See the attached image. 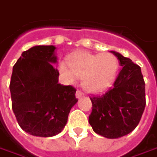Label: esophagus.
Returning <instances> with one entry per match:
<instances>
[{"label": "esophagus", "instance_id": "1", "mask_svg": "<svg viewBox=\"0 0 157 157\" xmlns=\"http://www.w3.org/2000/svg\"><path fill=\"white\" fill-rule=\"evenodd\" d=\"M84 96V94H83V92H82V91H76V93H75V97H76V98L77 99H80L82 98V97Z\"/></svg>", "mask_w": 157, "mask_h": 157}]
</instances>
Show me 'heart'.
<instances>
[{"mask_svg": "<svg viewBox=\"0 0 157 157\" xmlns=\"http://www.w3.org/2000/svg\"><path fill=\"white\" fill-rule=\"evenodd\" d=\"M68 66L60 63L59 71L69 82L75 77L83 80V86L89 92H102L109 87L115 77L118 68L117 58L111 53L93 55L78 52L68 59Z\"/></svg>", "mask_w": 157, "mask_h": 157, "instance_id": "heart-1", "label": "heart"}]
</instances>
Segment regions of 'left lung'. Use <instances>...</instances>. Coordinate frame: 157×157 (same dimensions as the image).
<instances>
[{
	"label": "left lung",
	"instance_id": "obj_1",
	"mask_svg": "<svg viewBox=\"0 0 157 157\" xmlns=\"http://www.w3.org/2000/svg\"><path fill=\"white\" fill-rule=\"evenodd\" d=\"M111 53L122 68L112 88L90 98L92 110L88 121L97 134L118 139L133 131L140 123L145 107V89L140 67L118 52Z\"/></svg>",
	"mask_w": 157,
	"mask_h": 157
}]
</instances>
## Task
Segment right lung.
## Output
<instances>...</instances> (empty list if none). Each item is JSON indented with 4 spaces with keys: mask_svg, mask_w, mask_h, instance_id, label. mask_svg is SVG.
Listing matches in <instances>:
<instances>
[{
    "mask_svg": "<svg viewBox=\"0 0 157 157\" xmlns=\"http://www.w3.org/2000/svg\"><path fill=\"white\" fill-rule=\"evenodd\" d=\"M54 45H36L22 52L12 69L10 83L12 110L29 135L52 137L65 128L77 102L75 89L59 82Z\"/></svg>",
    "mask_w": 157,
    "mask_h": 157,
    "instance_id": "1",
    "label": "right lung"
}]
</instances>
